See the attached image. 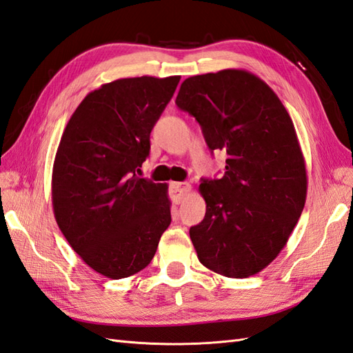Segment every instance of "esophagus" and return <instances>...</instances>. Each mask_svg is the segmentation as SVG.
<instances>
[{"instance_id": "esophagus-1", "label": "esophagus", "mask_w": 353, "mask_h": 353, "mask_svg": "<svg viewBox=\"0 0 353 353\" xmlns=\"http://www.w3.org/2000/svg\"><path fill=\"white\" fill-rule=\"evenodd\" d=\"M192 185L188 183H172L169 187V194L170 199L174 203H181L184 197L190 193Z\"/></svg>"}]
</instances>
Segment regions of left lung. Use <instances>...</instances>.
Returning <instances> with one entry per match:
<instances>
[{"mask_svg":"<svg viewBox=\"0 0 353 353\" xmlns=\"http://www.w3.org/2000/svg\"><path fill=\"white\" fill-rule=\"evenodd\" d=\"M176 105L196 118L220 179H203V220L190 228L197 259L230 279L266 268L285 248L307 197V170L286 108L256 74L226 68L187 77Z\"/></svg>","mask_w":353,"mask_h":353,"instance_id":"1","label":"left lung"}]
</instances>
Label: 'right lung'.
I'll list each match as a JSON object with an SVG mask.
<instances>
[{
	"mask_svg": "<svg viewBox=\"0 0 353 353\" xmlns=\"http://www.w3.org/2000/svg\"><path fill=\"white\" fill-rule=\"evenodd\" d=\"M181 76L124 77L91 91L68 119L52 169L55 220L108 279L148 266L170 225L168 184L136 175Z\"/></svg>",
	"mask_w": 353,
	"mask_h": 353,
	"instance_id": "add662e5",
	"label": "right lung"
}]
</instances>
